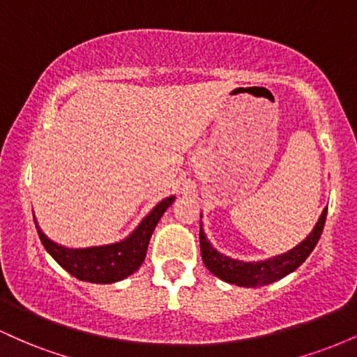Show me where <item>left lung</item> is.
<instances>
[{"label": "left lung", "instance_id": "obj_1", "mask_svg": "<svg viewBox=\"0 0 357 357\" xmlns=\"http://www.w3.org/2000/svg\"><path fill=\"white\" fill-rule=\"evenodd\" d=\"M326 216L327 208H324L321 218L315 223L314 230L296 248L289 250V252L282 253V255L260 261L233 260V258L216 252L211 247L210 241L206 240V236H204L203 228L199 227V247H202L203 261L213 275L228 282V284L248 287V289L250 287L268 285L272 282H277L285 275H289L290 272H294V270L304 264L305 258L312 253L319 238H321L324 225H326Z\"/></svg>", "mask_w": 357, "mask_h": 357}]
</instances>
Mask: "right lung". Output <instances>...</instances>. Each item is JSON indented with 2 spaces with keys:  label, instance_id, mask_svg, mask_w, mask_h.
Returning a JSON list of instances; mask_svg holds the SVG:
<instances>
[{
  "label": "right lung",
  "instance_id": "right-lung-1",
  "mask_svg": "<svg viewBox=\"0 0 357 357\" xmlns=\"http://www.w3.org/2000/svg\"><path fill=\"white\" fill-rule=\"evenodd\" d=\"M173 202L174 196L162 199L161 203L155 204L153 211L141 221V225L126 240L102 245V247L65 248L48 238L40 230L36 221L35 227L45 250L68 273H72L79 280L92 282V284H112V282H119L129 277L130 273H134L141 267L155 225Z\"/></svg>",
  "mask_w": 357,
  "mask_h": 357
}]
</instances>
